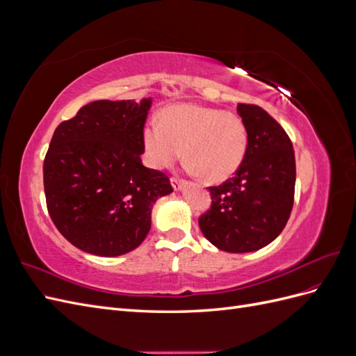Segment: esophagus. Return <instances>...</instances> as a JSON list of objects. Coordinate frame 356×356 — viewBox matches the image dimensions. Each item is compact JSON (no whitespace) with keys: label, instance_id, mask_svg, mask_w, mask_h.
I'll return each instance as SVG.
<instances>
[{"label":"esophagus","instance_id":"esophagus-1","mask_svg":"<svg viewBox=\"0 0 356 356\" xmlns=\"http://www.w3.org/2000/svg\"><path fill=\"white\" fill-rule=\"evenodd\" d=\"M170 184H172V187H174L175 191H179L182 188V184H184V182L174 177V178H170Z\"/></svg>","mask_w":356,"mask_h":356}]
</instances>
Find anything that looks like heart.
<instances>
[{
	"instance_id": "b5f03b06",
	"label": "heart",
	"mask_w": 356,
	"mask_h": 356,
	"mask_svg": "<svg viewBox=\"0 0 356 356\" xmlns=\"http://www.w3.org/2000/svg\"><path fill=\"white\" fill-rule=\"evenodd\" d=\"M143 144L148 163L154 169L172 166L184 149L191 174H202L209 184H220L242 166L250 135L238 114L175 104L160 113V123L152 120L144 126Z\"/></svg>"
}]
</instances>
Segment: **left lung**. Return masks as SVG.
Masks as SVG:
<instances>
[{"label":"left lung","mask_w":356,"mask_h":356,"mask_svg":"<svg viewBox=\"0 0 356 356\" xmlns=\"http://www.w3.org/2000/svg\"><path fill=\"white\" fill-rule=\"evenodd\" d=\"M250 135L246 157L234 177L209 187L211 209L199 227L225 252H254L273 242L293 211L296 156L293 143L272 115L257 105L238 104Z\"/></svg>","instance_id":"8db88e82"}]
</instances>
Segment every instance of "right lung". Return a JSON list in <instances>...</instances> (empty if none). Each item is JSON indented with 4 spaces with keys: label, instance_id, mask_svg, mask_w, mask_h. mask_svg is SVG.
I'll use <instances>...</instances> for the list:
<instances>
[{
    "label": "right lung",
    "instance_id": "obj_1",
    "mask_svg": "<svg viewBox=\"0 0 356 356\" xmlns=\"http://www.w3.org/2000/svg\"><path fill=\"white\" fill-rule=\"evenodd\" d=\"M152 98L95 101L62 122L44 159L47 209L63 238L99 257L134 251L152 229L169 178L143 165Z\"/></svg>",
    "mask_w": 356,
    "mask_h": 356
}]
</instances>
